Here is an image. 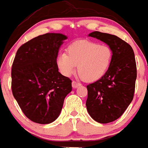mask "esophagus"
Segmentation results:
<instances>
[{"instance_id": "esophagus-1", "label": "esophagus", "mask_w": 148, "mask_h": 148, "mask_svg": "<svg viewBox=\"0 0 148 148\" xmlns=\"http://www.w3.org/2000/svg\"><path fill=\"white\" fill-rule=\"evenodd\" d=\"M80 85H81V84H80V83L76 82H75V81H73V82H72V86H73V88H76L79 87Z\"/></svg>"}]
</instances>
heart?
<instances>
[{
	"label": "heart",
	"mask_w": 148,
	"mask_h": 148,
	"mask_svg": "<svg viewBox=\"0 0 148 148\" xmlns=\"http://www.w3.org/2000/svg\"><path fill=\"white\" fill-rule=\"evenodd\" d=\"M113 51L108 45L90 41H81L69 45L66 53H60L57 65L64 76H70L75 66L79 76L85 82H95L103 76L109 69Z\"/></svg>",
	"instance_id": "heart-1"
}]
</instances>
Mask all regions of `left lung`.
I'll return each mask as SVG.
<instances>
[{"label": "left lung", "mask_w": 148, "mask_h": 148, "mask_svg": "<svg viewBox=\"0 0 148 148\" xmlns=\"http://www.w3.org/2000/svg\"><path fill=\"white\" fill-rule=\"evenodd\" d=\"M90 37L103 41L113 51V58L102 78L87 85L86 107L97 123H109L119 119L134 97L137 68L135 53L129 44L116 35L94 32Z\"/></svg>", "instance_id": "8db88e82"}]
</instances>
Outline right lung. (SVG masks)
<instances>
[{"label": "right lung", "instance_id": "right-lung-1", "mask_svg": "<svg viewBox=\"0 0 148 148\" xmlns=\"http://www.w3.org/2000/svg\"><path fill=\"white\" fill-rule=\"evenodd\" d=\"M66 36L39 35L17 51L11 69L13 97L25 116L34 123L48 124L59 116L72 81L58 71V51Z\"/></svg>", "mask_w": 148, "mask_h": 148}]
</instances>
